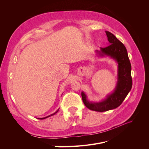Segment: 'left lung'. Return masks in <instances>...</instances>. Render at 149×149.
Masks as SVG:
<instances>
[{
  "label": "left lung",
  "instance_id": "8db88e82",
  "mask_svg": "<svg viewBox=\"0 0 149 149\" xmlns=\"http://www.w3.org/2000/svg\"><path fill=\"white\" fill-rule=\"evenodd\" d=\"M108 46L96 50V56L103 58L109 57L118 65L117 83L114 91L99 102L88 100V96L81 92L83 101L88 109L97 112H104L119 107L130 92L132 86L131 65L129 59L126 48L123 43L109 31H106Z\"/></svg>",
  "mask_w": 149,
  "mask_h": 149
}]
</instances>
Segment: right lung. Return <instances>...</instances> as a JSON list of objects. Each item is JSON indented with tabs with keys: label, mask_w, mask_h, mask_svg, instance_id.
Masks as SVG:
<instances>
[{
	"label": "right lung",
	"mask_w": 149,
	"mask_h": 149,
	"mask_svg": "<svg viewBox=\"0 0 149 149\" xmlns=\"http://www.w3.org/2000/svg\"><path fill=\"white\" fill-rule=\"evenodd\" d=\"M58 111H59V109H58L55 112H54L53 114H50V115H49V116H47V117H45V118H38V119H46V118H49V117H50V116H53V115H55V114H56L57 112H58Z\"/></svg>",
	"instance_id": "right-lung-1"
}]
</instances>
